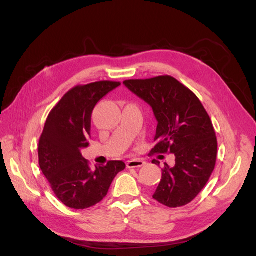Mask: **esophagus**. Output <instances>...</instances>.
<instances>
[{"instance_id":"34e87169","label":"esophagus","mask_w":256,"mask_h":256,"mask_svg":"<svg viewBox=\"0 0 256 256\" xmlns=\"http://www.w3.org/2000/svg\"><path fill=\"white\" fill-rule=\"evenodd\" d=\"M145 165V162L142 160H128L126 166L128 168H140Z\"/></svg>"}]
</instances>
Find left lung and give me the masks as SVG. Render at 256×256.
<instances>
[{
	"mask_svg": "<svg viewBox=\"0 0 256 256\" xmlns=\"http://www.w3.org/2000/svg\"><path fill=\"white\" fill-rule=\"evenodd\" d=\"M123 84L153 108L158 124L150 154L175 155V165L165 162L162 167L153 198L170 208L188 204L204 189L216 166L218 142L209 114L198 96L170 76Z\"/></svg>",
	"mask_w": 256,
	"mask_h": 256,
	"instance_id": "left-lung-1",
	"label": "left lung"
}]
</instances>
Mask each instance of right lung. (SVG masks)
I'll return each mask as SVG.
<instances>
[{"label": "right lung", "mask_w": 256, "mask_h": 256, "mask_svg": "<svg viewBox=\"0 0 256 256\" xmlns=\"http://www.w3.org/2000/svg\"><path fill=\"white\" fill-rule=\"evenodd\" d=\"M120 84L104 80L76 86L48 114L38 144V160L54 194L69 208L86 209L100 202L114 177L125 168L122 160H110L94 170L80 153L89 145L96 104Z\"/></svg>", "instance_id": "obj_1"}]
</instances>
